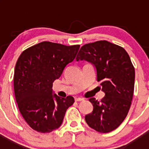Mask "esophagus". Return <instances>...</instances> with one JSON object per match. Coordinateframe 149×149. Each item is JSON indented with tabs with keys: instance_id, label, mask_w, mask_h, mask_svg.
<instances>
[{
	"instance_id": "34e87169",
	"label": "esophagus",
	"mask_w": 149,
	"mask_h": 149,
	"mask_svg": "<svg viewBox=\"0 0 149 149\" xmlns=\"http://www.w3.org/2000/svg\"><path fill=\"white\" fill-rule=\"evenodd\" d=\"M84 101V99L81 98H75V101Z\"/></svg>"
}]
</instances>
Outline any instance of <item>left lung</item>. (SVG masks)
<instances>
[{"mask_svg":"<svg viewBox=\"0 0 149 149\" xmlns=\"http://www.w3.org/2000/svg\"><path fill=\"white\" fill-rule=\"evenodd\" d=\"M76 60H85L95 67L105 93L101 101L89 99L93 110L86 115V122L98 132L113 131L127 116L133 98L135 71L130 56L123 48L104 40L82 46Z\"/></svg>","mask_w":149,"mask_h":149,"instance_id":"8db88e82","label":"left lung"}]
</instances>
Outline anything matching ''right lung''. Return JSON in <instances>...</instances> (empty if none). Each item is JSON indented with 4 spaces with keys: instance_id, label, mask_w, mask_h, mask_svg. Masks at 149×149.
<instances>
[{
    "instance_id": "right-lung-1",
    "label": "right lung",
    "mask_w": 149,
    "mask_h": 149,
    "mask_svg": "<svg viewBox=\"0 0 149 149\" xmlns=\"http://www.w3.org/2000/svg\"><path fill=\"white\" fill-rule=\"evenodd\" d=\"M80 45L42 42L24 51L14 71V93L21 114L31 128L50 133L59 128L65 112L74 102L62 98L52 89L53 82L72 63Z\"/></svg>"
}]
</instances>
